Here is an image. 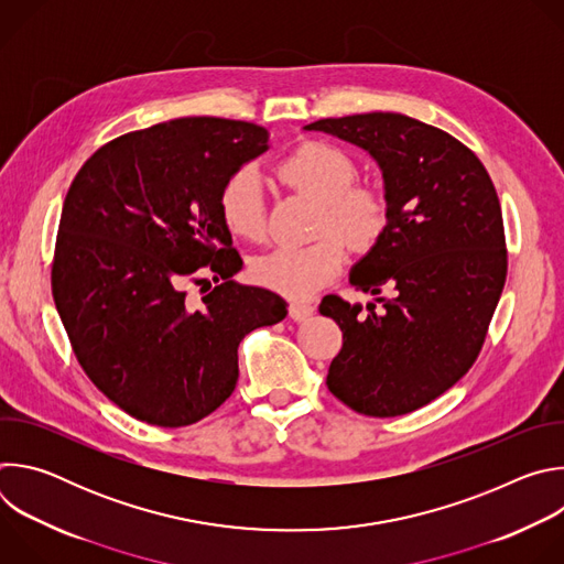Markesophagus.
Here are the masks:
<instances>
[{
    "label": "esophagus",
    "instance_id": "1",
    "mask_svg": "<svg viewBox=\"0 0 564 564\" xmlns=\"http://www.w3.org/2000/svg\"><path fill=\"white\" fill-rule=\"evenodd\" d=\"M312 314H314V307L310 303H290V318L296 321V324L299 321H305Z\"/></svg>",
    "mask_w": 564,
    "mask_h": 564
}]
</instances>
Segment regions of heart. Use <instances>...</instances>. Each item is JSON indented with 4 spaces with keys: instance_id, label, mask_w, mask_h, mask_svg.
Here are the masks:
<instances>
[{
    "instance_id": "1",
    "label": "heart",
    "mask_w": 564,
    "mask_h": 564,
    "mask_svg": "<svg viewBox=\"0 0 564 564\" xmlns=\"http://www.w3.org/2000/svg\"><path fill=\"white\" fill-rule=\"evenodd\" d=\"M279 178L296 194L318 203L316 234H326L312 246L274 248L252 261L257 283L290 296L307 299L328 285L346 263V236L355 248L375 246L388 225V205L377 189L357 187L355 160L339 147L305 142L279 165ZM218 212L225 227L246 240H259L265 231V192L252 170L234 172L218 194Z\"/></svg>"
}]
</instances>
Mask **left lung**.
<instances>
[{
    "mask_svg": "<svg viewBox=\"0 0 564 564\" xmlns=\"http://www.w3.org/2000/svg\"><path fill=\"white\" fill-rule=\"evenodd\" d=\"M364 149L381 172L388 225L352 265L350 285L391 296L364 307L335 294L341 352L328 388L370 417L426 406L473 366L507 279L502 209L475 153L453 135L401 113H361L305 124Z\"/></svg>",
    "mask_w": 564,
    "mask_h": 564,
    "instance_id": "left-lung-1",
    "label": "left lung"
}]
</instances>
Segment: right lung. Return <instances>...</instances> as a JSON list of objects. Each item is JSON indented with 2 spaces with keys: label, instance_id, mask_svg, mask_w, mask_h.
Instances as JSON below:
<instances>
[{
  "label": "right lung",
  "instance_id": "right-lung-1",
  "mask_svg": "<svg viewBox=\"0 0 564 564\" xmlns=\"http://www.w3.org/2000/svg\"><path fill=\"white\" fill-rule=\"evenodd\" d=\"M270 149L240 120L176 118L100 147L64 198L53 299L79 366L131 417L181 429L234 392L238 344L288 314L243 268L218 212L225 181ZM219 285L200 304L194 278Z\"/></svg>",
  "mask_w": 564,
  "mask_h": 564
}]
</instances>
